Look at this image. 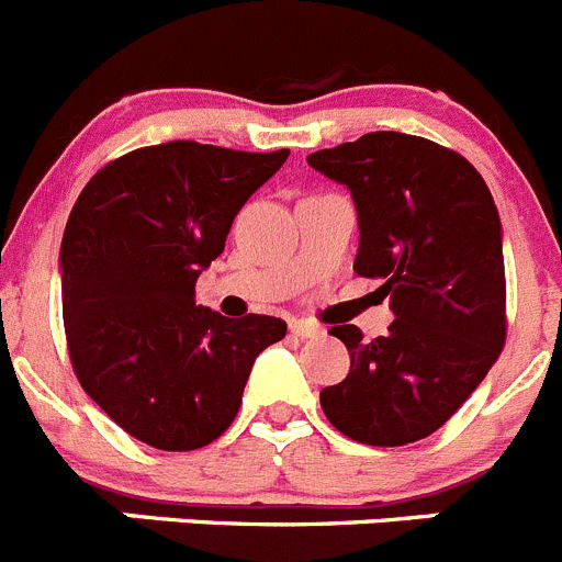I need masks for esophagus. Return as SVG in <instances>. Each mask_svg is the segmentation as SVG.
Listing matches in <instances>:
<instances>
[{
  "label": "esophagus",
  "instance_id": "esophagus-1",
  "mask_svg": "<svg viewBox=\"0 0 562 562\" xmlns=\"http://www.w3.org/2000/svg\"><path fill=\"white\" fill-rule=\"evenodd\" d=\"M290 331L295 334V337L308 339V337H317V334H321L323 328L317 326V323H312V321H292L290 323Z\"/></svg>",
  "mask_w": 562,
  "mask_h": 562
}]
</instances>
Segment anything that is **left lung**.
<instances>
[{"label": "left lung", "instance_id": "8db88e82", "mask_svg": "<svg viewBox=\"0 0 562 562\" xmlns=\"http://www.w3.org/2000/svg\"><path fill=\"white\" fill-rule=\"evenodd\" d=\"M351 189L353 270L379 278L387 337L334 326L351 373L321 393L328 424L368 446L424 440L480 387L507 339L502 223L482 175L460 153L379 131L308 156Z\"/></svg>", "mask_w": 562, "mask_h": 562}]
</instances>
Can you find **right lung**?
Wrapping results in <instances>:
<instances>
[{"label": "right lung", "instance_id": "right-lung-1", "mask_svg": "<svg viewBox=\"0 0 562 562\" xmlns=\"http://www.w3.org/2000/svg\"><path fill=\"white\" fill-rule=\"evenodd\" d=\"M290 150L200 142L138 147L97 169L60 245L66 348L108 418L161 451L217 440L239 412L256 357L286 323L194 306L241 205Z\"/></svg>", "mask_w": 562, "mask_h": 562}]
</instances>
